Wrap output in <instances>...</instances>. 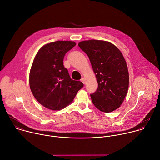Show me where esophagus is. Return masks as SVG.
I'll return each mask as SVG.
<instances>
[{"mask_svg":"<svg viewBox=\"0 0 160 160\" xmlns=\"http://www.w3.org/2000/svg\"><path fill=\"white\" fill-rule=\"evenodd\" d=\"M81 82H82L83 84H85V79L84 78H82L81 79Z\"/></svg>","mask_w":160,"mask_h":160,"instance_id":"esophagus-1","label":"esophagus"}]
</instances>
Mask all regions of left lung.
<instances>
[{"label": "left lung", "mask_w": 160, "mask_h": 160, "mask_svg": "<svg viewBox=\"0 0 160 160\" xmlns=\"http://www.w3.org/2000/svg\"><path fill=\"white\" fill-rule=\"evenodd\" d=\"M89 58L98 83L90 95L95 107L111 112L122 103L128 91L129 77L121 51L112 43L102 40H86L78 44Z\"/></svg>", "instance_id": "1"}]
</instances>
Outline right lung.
<instances>
[{"instance_id": "right-lung-1", "label": "right lung", "mask_w": 160, "mask_h": 160, "mask_svg": "<svg viewBox=\"0 0 160 160\" xmlns=\"http://www.w3.org/2000/svg\"><path fill=\"white\" fill-rule=\"evenodd\" d=\"M76 45L57 41L42 46L36 55L29 73V86L35 98L44 108L60 111L70 105L83 84L72 80L64 67L66 53Z\"/></svg>"}]
</instances>
